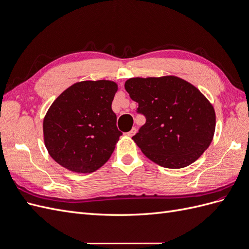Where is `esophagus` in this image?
I'll return each mask as SVG.
<instances>
[{"label": "esophagus", "mask_w": 249, "mask_h": 249, "mask_svg": "<svg viewBox=\"0 0 249 249\" xmlns=\"http://www.w3.org/2000/svg\"><path fill=\"white\" fill-rule=\"evenodd\" d=\"M136 132H137V129H136V127H132V130H131L130 132H127V133H126V135H127V136L132 137V136H134L135 133H136Z\"/></svg>", "instance_id": "34e87169"}]
</instances>
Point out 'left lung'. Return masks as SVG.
I'll use <instances>...</instances> for the list:
<instances>
[{
    "mask_svg": "<svg viewBox=\"0 0 249 249\" xmlns=\"http://www.w3.org/2000/svg\"><path fill=\"white\" fill-rule=\"evenodd\" d=\"M146 123L133 140L149 160L166 168H183L203 154L213 140L215 110L199 90L175 76L132 78L124 84Z\"/></svg>",
    "mask_w": 249,
    "mask_h": 249,
    "instance_id": "1",
    "label": "left lung"
}]
</instances>
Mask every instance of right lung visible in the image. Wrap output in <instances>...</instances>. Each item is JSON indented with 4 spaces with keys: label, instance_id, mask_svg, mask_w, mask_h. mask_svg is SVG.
<instances>
[{
    "label": "right lung",
    "instance_id": "1",
    "mask_svg": "<svg viewBox=\"0 0 249 249\" xmlns=\"http://www.w3.org/2000/svg\"><path fill=\"white\" fill-rule=\"evenodd\" d=\"M116 91L115 82L83 81L52 104L43 119L44 143L62 167L89 173L109 160L123 135L111 107Z\"/></svg>",
    "mask_w": 249,
    "mask_h": 249
}]
</instances>
